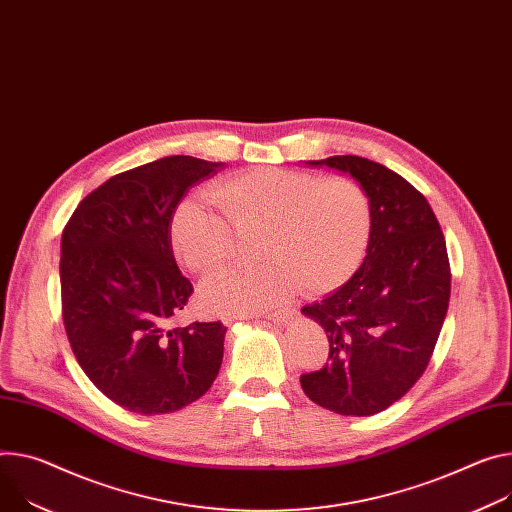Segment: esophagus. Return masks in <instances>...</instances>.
I'll return each instance as SVG.
<instances>
[{
	"label": "esophagus",
	"instance_id": "1",
	"mask_svg": "<svg viewBox=\"0 0 512 512\" xmlns=\"http://www.w3.org/2000/svg\"><path fill=\"white\" fill-rule=\"evenodd\" d=\"M290 316H292V310H288V308H284V310H273V312H267V314H265L267 320H277V322H284V320H288Z\"/></svg>",
	"mask_w": 512,
	"mask_h": 512
}]
</instances>
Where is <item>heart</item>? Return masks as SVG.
<instances>
[{
  "label": "heart",
  "mask_w": 512,
  "mask_h": 512,
  "mask_svg": "<svg viewBox=\"0 0 512 512\" xmlns=\"http://www.w3.org/2000/svg\"><path fill=\"white\" fill-rule=\"evenodd\" d=\"M221 218L206 202L185 198L169 222L177 259L196 273L218 269L232 251V230L259 228L253 269H226L200 288V306L214 316H251L286 304L304 286L322 294L359 269L371 232L365 192L353 179H318L306 171L253 167L212 190Z\"/></svg>",
  "instance_id": "heart-1"
}]
</instances>
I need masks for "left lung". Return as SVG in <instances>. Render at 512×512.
I'll list each match as a JSON object with an SVG mask.
<instances>
[{
    "label": "left lung",
    "mask_w": 512,
    "mask_h": 512,
    "mask_svg": "<svg viewBox=\"0 0 512 512\" xmlns=\"http://www.w3.org/2000/svg\"><path fill=\"white\" fill-rule=\"evenodd\" d=\"M306 165L359 183L371 232L351 280L302 308L327 333L329 361L300 384L322 408L371 416L400 400L431 361L451 294L445 239L427 198L392 169L355 155Z\"/></svg>",
    "instance_id": "1"
}]
</instances>
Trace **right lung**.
Listing matches in <instances>:
<instances>
[{
    "label": "right lung",
    "mask_w": 512,
    "mask_h": 512,
    "mask_svg": "<svg viewBox=\"0 0 512 512\" xmlns=\"http://www.w3.org/2000/svg\"><path fill=\"white\" fill-rule=\"evenodd\" d=\"M224 163L163 157L110 177L85 196L61 239L63 320L94 386L138 414H167L218 376L226 327H169L194 286L173 257L169 222L192 185Z\"/></svg>",
    "instance_id": "1"
}]
</instances>
